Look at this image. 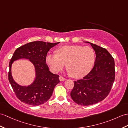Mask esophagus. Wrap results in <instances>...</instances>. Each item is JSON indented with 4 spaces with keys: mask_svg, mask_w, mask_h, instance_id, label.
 <instances>
[{
    "mask_svg": "<svg viewBox=\"0 0 128 128\" xmlns=\"http://www.w3.org/2000/svg\"><path fill=\"white\" fill-rule=\"evenodd\" d=\"M66 80L64 78H63V77L62 76H59V80H60V81H65V80Z\"/></svg>",
    "mask_w": 128,
    "mask_h": 128,
    "instance_id": "1",
    "label": "esophagus"
}]
</instances>
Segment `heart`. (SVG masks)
Segmentation results:
<instances>
[{
  "label": "heart",
  "mask_w": 128,
  "mask_h": 128,
  "mask_svg": "<svg viewBox=\"0 0 128 128\" xmlns=\"http://www.w3.org/2000/svg\"><path fill=\"white\" fill-rule=\"evenodd\" d=\"M57 54H47V64L53 72L62 70L66 63L69 72L75 78H81L87 75L93 68L95 53L90 46L67 45L56 50Z\"/></svg>",
  "instance_id": "obj_1"
}]
</instances>
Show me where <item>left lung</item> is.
Instances as JSON below:
<instances>
[{
	"label": "left lung",
	"mask_w": 128,
	"mask_h": 128,
	"mask_svg": "<svg viewBox=\"0 0 128 128\" xmlns=\"http://www.w3.org/2000/svg\"><path fill=\"white\" fill-rule=\"evenodd\" d=\"M96 52L94 67L87 75L75 81L70 96L78 105H92L108 96L115 77L114 61L105 48L89 42Z\"/></svg>",
	"instance_id": "1"
}]
</instances>
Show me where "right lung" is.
<instances>
[{"label": "right lung", "mask_w": 128, "mask_h": 128, "mask_svg": "<svg viewBox=\"0 0 128 128\" xmlns=\"http://www.w3.org/2000/svg\"><path fill=\"white\" fill-rule=\"evenodd\" d=\"M58 43L33 41L21 46L14 51L9 63L8 78L16 96L22 102L38 106L45 103L52 96L55 86L60 82L59 76L49 70L46 64V58L50 49ZM20 58L28 59L35 68V79L32 84L27 86L18 85L12 76V64L14 61Z\"/></svg>", "instance_id": "obj_1"}]
</instances>
